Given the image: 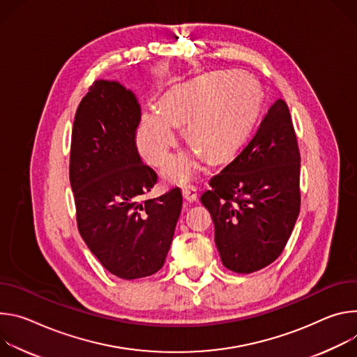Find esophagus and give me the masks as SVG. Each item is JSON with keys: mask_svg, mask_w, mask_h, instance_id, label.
Returning a JSON list of instances; mask_svg holds the SVG:
<instances>
[{"mask_svg": "<svg viewBox=\"0 0 357 357\" xmlns=\"http://www.w3.org/2000/svg\"><path fill=\"white\" fill-rule=\"evenodd\" d=\"M183 197L187 202H195L197 200V187L194 185H184L183 187Z\"/></svg>", "mask_w": 357, "mask_h": 357, "instance_id": "esophagus-1", "label": "esophagus"}]
</instances>
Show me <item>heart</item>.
I'll return each mask as SVG.
<instances>
[{"instance_id":"b5f03b06","label":"heart","mask_w":357,"mask_h":357,"mask_svg":"<svg viewBox=\"0 0 357 357\" xmlns=\"http://www.w3.org/2000/svg\"><path fill=\"white\" fill-rule=\"evenodd\" d=\"M261 109V92L240 70H217L192 79L149 107L137 128L140 154L153 166H162L178 142L177 126L187 125L194 143L165 166L173 183L191 178L202 166L204 153L213 160L232 154L248 136Z\"/></svg>"}]
</instances>
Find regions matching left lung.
Here are the masks:
<instances>
[{"instance_id":"left-lung-1","label":"left lung","mask_w":357,"mask_h":357,"mask_svg":"<svg viewBox=\"0 0 357 357\" xmlns=\"http://www.w3.org/2000/svg\"><path fill=\"white\" fill-rule=\"evenodd\" d=\"M301 154L289 107L276 100L250 142L210 178V211L224 266L251 273L278 258L301 210Z\"/></svg>"}]
</instances>
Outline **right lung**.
<instances>
[{"mask_svg":"<svg viewBox=\"0 0 357 357\" xmlns=\"http://www.w3.org/2000/svg\"><path fill=\"white\" fill-rule=\"evenodd\" d=\"M140 121L135 95L100 79L79 103L70 139L79 234L103 268L122 280L150 276L163 266L183 206L178 187L143 199L157 173L140 160Z\"/></svg>","mask_w":357,"mask_h":357,"instance_id":"right-lung-1","label":"right lung"}]
</instances>
